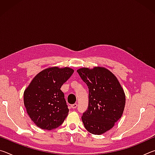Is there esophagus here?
I'll list each match as a JSON object with an SVG mask.
<instances>
[{"mask_svg":"<svg viewBox=\"0 0 155 155\" xmlns=\"http://www.w3.org/2000/svg\"><path fill=\"white\" fill-rule=\"evenodd\" d=\"M70 107H71V108H72V109H77V103H75V104H72V105L70 106Z\"/></svg>","mask_w":155,"mask_h":155,"instance_id":"1","label":"esophagus"}]
</instances>
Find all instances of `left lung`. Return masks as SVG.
Instances as JSON below:
<instances>
[{"instance_id":"8db88e82","label":"left lung","mask_w":155,"mask_h":155,"mask_svg":"<svg viewBox=\"0 0 155 155\" xmlns=\"http://www.w3.org/2000/svg\"><path fill=\"white\" fill-rule=\"evenodd\" d=\"M77 72L89 89L87 110L82 121L88 132L101 135L114 127L122 117L125 94L115 76L102 67L82 68Z\"/></svg>"}]
</instances>
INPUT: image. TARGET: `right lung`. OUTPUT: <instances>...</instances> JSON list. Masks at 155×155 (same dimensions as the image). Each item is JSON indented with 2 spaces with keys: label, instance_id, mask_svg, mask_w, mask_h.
<instances>
[{
  "label": "right lung",
  "instance_id": "1",
  "mask_svg": "<svg viewBox=\"0 0 155 155\" xmlns=\"http://www.w3.org/2000/svg\"><path fill=\"white\" fill-rule=\"evenodd\" d=\"M74 72L72 68H48L38 73L24 92L28 115L37 127L52 130L59 127L69 109L60 90Z\"/></svg>",
  "mask_w": 155,
  "mask_h": 155
}]
</instances>
